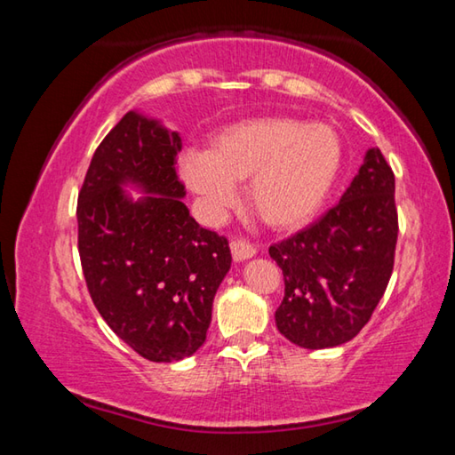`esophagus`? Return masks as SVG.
Segmentation results:
<instances>
[{
    "mask_svg": "<svg viewBox=\"0 0 455 455\" xmlns=\"http://www.w3.org/2000/svg\"><path fill=\"white\" fill-rule=\"evenodd\" d=\"M230 252H233L235 260H246V259L257 255V246L246 243V241H241V238H236V241L230 243Z\"/></svg>",
    "mask_w": 455,
    "mask_h": 455,
    "instance_id": "obj_1",
    "label": "esophagus"
}]
</instances>
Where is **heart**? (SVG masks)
Instances as JSON below:
<instances>
[{
    "label": "heart",
    "instance_id": "1",
    "mask_svg": "<svg viewBox=\"0 0 455 455\" xmlns=\"http://www.w3.org/2000/svg\"><path fill=\"white\" fill-rule=\"evenodd\" d=\"M341 164L343 142L335 128L265 116L219 130L209 150H184L179 171L211 219L235 204L236 182L249 179L251 209L265 225L284 230L317 214Z\"/></svg>",
    "mask_w": 455,
    "mask_h": 455
}]
</instances>
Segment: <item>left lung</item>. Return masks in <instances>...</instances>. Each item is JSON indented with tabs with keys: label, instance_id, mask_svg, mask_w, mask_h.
<instances>
[{
	"label": "left lung",
	"instance_id": "left-lung-1",
	"mask_svg": "<svg viewBox=\"0 0 455 455\" xmlns=\"http://www.w3.org/2000/svg\"><path fill=\"white\" fill-rule=\"evenodd\" d=\"M395 243V176L381 150L369 148L339 204L268 249L284 276L281 335L305 349L351 341L387 289Z\"/></svg>",
	"mask_w": 455,
	"mask_h": 455
}]
</instances>
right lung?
<instances>
[{"label": "right lung", "instance_id": "obj_1", "mask_svg": "<svg viewBox=\"0 0 455 455\" xmlns=\"http://www.w3.org/2000/svg\"><path fill=\"white\" fill-rule=\"evenodd\" d=\"M179 132L128 112L92 156L78 196V251L98 313L138 355L171 363L196 353L230 268L225 236L182 203ZM134 186L145 195L132 199Z\"/></svg>", "mask_w": 455, "mask_h": 455}]
</instances>
